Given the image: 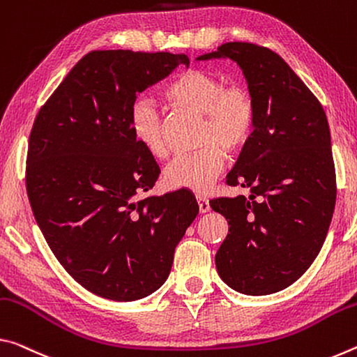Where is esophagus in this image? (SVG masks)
I'll return each mask as SVG.
<instances>
[{
    "label": "esophagus",
    "instance_id": "obj_1",
    "mask_svg": "<svg viewBox=\"0 0 357 357\" xmlns=\"http://www.w3.org/2000/svg\"><path fill=\"white\" fill-rule=\"evenodd\" d=\"M196 201H197V206H199V212H201V213H206V212H208V210H210V206H208L207 197H204V196H201V195H197V196H196Z\"/></svg>",
    "mask_w": 357,
    "mask_h": 357
}]
</instances>
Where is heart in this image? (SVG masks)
Listing matches in <instances>:
<instances>
[{
	"instance_id": "heart-1",
	"label": "heart",
	"mask_w": 357,
	"mask_h": 357,
	"mask_svg": "<svg viewBox=\"0 0 357 357\" xmlns=\"http://www.w3.org/2000/svg\"><path fill=\"white\" fill-rule=\"evenodd\" d=\"M171 106L204 115L202 149L180 153L166 166L162 182L172 190L204 192L223 171L227 153H238L250 144L258 123V104L248 86L225 85L218 75L204 69H186L162 90ZM130 126L134 139L156 160H165L169 147L165 120L153 101L140 98L132 104Z\"/></svg>"
}]
</instances>
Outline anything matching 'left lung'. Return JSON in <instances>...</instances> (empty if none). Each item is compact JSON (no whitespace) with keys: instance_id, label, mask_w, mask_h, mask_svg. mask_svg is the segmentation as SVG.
<instances>
[{"instance_id":"1","label":"left lung","mask_w":357,"mask_h":357,"mask_svg":"<svg viewBox=\"0 0 357 357\" xmlns=\"http://www.w3.org/2000/svg\"><path fill=\"white\" fill-rule=\"evenodd\" d=\"M231 58L258 104V123L229 186L250 197H218L210 207L229 232L215 256L218 273L248 296L277 293L301 278L326 241L337 197L327 116L282 56L251 43H226L197 60Z\"/></svg>"}]
</instances>
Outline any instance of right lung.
Here are the masks:
<instances>
[{
    "label": "right lung",
    "instance_id": "right-lung-1",
    "mask_svg": "<svg viewBox=\"0 0 357 357\" xmlns=\"http://www.w3.org/2000/svg\"><path fill=\"white\" fill-rule=\"evenodd\" d=\"M186 55L93 50L39 109L26 155L34 218L60 264L99 297L142 299L166 282L199 207L188 190L136 199L160 167L134 139L137 93Z\"/></svg>",
    "mask_w": 357,
    "mask_h": 357
}]
</instances>
